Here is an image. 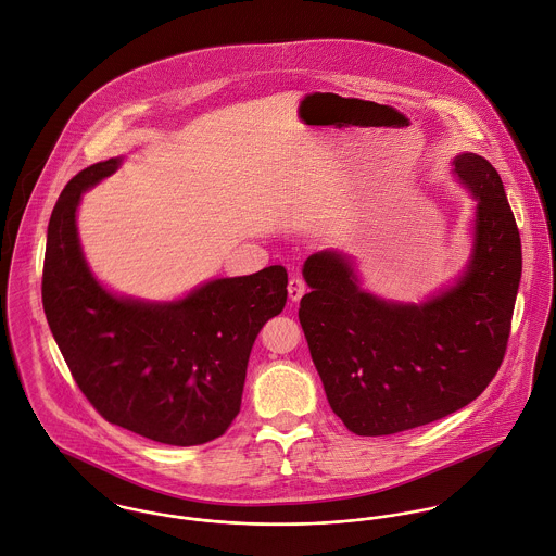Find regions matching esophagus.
<instances>
[{
	"label": "esophagus",
	"mask_w": 556,
	"mask_h": 556,
	"mask_svg": "<svg viewBox=\"0 0 556 556\" xmlns=\"http://www.w3.org/2000/svg\"><path fill=\"white\" fill-rule=\"evenodd\" d=\"M304 293H306V282L300 276H293L289 280V300L291 302H300Z\"/></svg>",
	"instance_id": "esophagus-1"
}]
</instances>
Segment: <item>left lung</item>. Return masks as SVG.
<instances>
[{"instance_id": "8db88e82", "label": "left lung", "mask_w": 556, "mask_h": 556, "mask_svg": "<svg viewBox=\"0 0 556 556\" xmlns=\"http://www.w3.org/2000/svg\"><path fill=\"white\" fill-rule=\"evenodd\" d=\"M452 173L476 201L471 252L458 276L415 302L368 291L344 250L302 267L300 323L331 410L359 437L437 421L473 402L496 375L522 274L520 233L496 168L463 152Z\"/></svg>"}]
</instances>
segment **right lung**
Returning a JSON list of instances; mask_svg holds the SVG:
<instances>
[{
    "instance_id": "right-lung-1",
    "label": "right lung",
    "mask_w": 556,
    "mask_h": 556,
    "mask_svg": "<svg viewBox=\"0 0 556 556\" xmlns=\"http://www.w3.org/2000/svg\"><path fill=\"white\" fill-rule=\"evenodd\" d=\"M122 162L87 166L60 194L47 229L45 315L80 392L106 421L164 445H201L239 413L252 344L287 304V269L212 278L166 302L111 291L85 258L77 212L83 192Z\"/></svg>"
}]
</instances>
